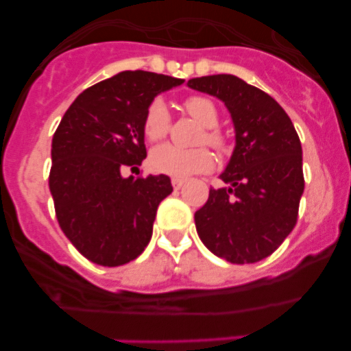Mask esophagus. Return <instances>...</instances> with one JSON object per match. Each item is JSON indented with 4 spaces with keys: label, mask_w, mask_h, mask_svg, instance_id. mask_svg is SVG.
<instances>
[{
    "label": "esophagus",
    "mask_w": 351,
    "mask_h": 351,
    "mask_svg": "<svg viewBox=\"0 0 351 351\" xmlns=\"http://www.w3.org/2000/svg\"><path fill=\"white\" fill-rule=\"evenodd\" d=\"M171 185L175 190H180L183 185H185V180L183 178H171Z\"/></svg>",
    "instance_id": "obj_1"
}]
</instances>
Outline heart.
I'll use <instances>...</instances> for the list:
<instances>
[{
    "label": "heart",
    "instance_id": "heart-1",
    "mask_svg": "<svg viewBox=\"0 0 351 351\" xmlns=\"http://www.w3.org/2000/svg\"><path fill=\"white\" fill-rule=\"evenodd\" d=\"M183 108L193 120L204 125V132L198 136V143L208 144L219 154H228L231 151L228 136L215 127L219 123V110L210 98L190 97L183 101ZM169 127H171V115L168 107L161 98H154L144 117V134L147 139L159 141L169 132ZM149 166L156 173L185 178L195 173L208 171L214 166V156L204 146L185 149L166 143L151 151Z\"/></svg>",
    "mask_w": 351,
    "mask_h": 351
}]
</instances>
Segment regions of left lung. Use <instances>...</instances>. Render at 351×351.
<instances>
[{"label": "left lung", "mask_w": 351, "mask_h": 351, "mask_svg": "<svg viewBox=\"0 0 351 351\" xmlns=\"http://www.w3.org/2000/svg\"><path fill=\"white\" fill-rule=\"evenodd\" d=\"M189 86L214 95L231 112L236 147L221 180L195 212L202 243L231 263L270 256L292 232L304 192L302 147L285 110L232 74L193 77Z\"/></svg>", "instance_id": "left-lung-1"}]
</instances>
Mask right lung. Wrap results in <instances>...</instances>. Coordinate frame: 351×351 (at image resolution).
Instances as JSON below:
<instances>
[{
  "label": "right lung",
  "instance_id": "obj_1",
  "mask_svg": "<svg viewBox=\"0 0 351 351\" xmlns=\"http://www.w3.org/2000/svg\"><path fill=\"white\" fill-rule=\"evenodd\" d=\"M183 80L123 71L84 90L52 137L49 189L66 238L93 263L136 260L153 236L156 210L173 192L166 175L129 176L146 158L144 117L154 97Z\"/></svg>",
  "mask_w": 351,
  "mask_h": 351
}]
</instances>
